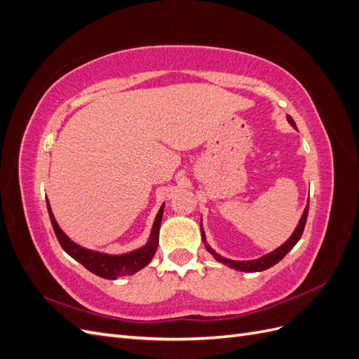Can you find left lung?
Segmentation results:
<instances>
[{"instance_id": "left-lung-1", "label": "left lung", "mask_w": 359, "mask_h": 359, "mask_svg": "<svg viewBox=\"0 0 359 359\" xmlns=\"http://www.w3.org/2000/svg\"><path fill=\"white\" fill-rule=\"evenodd\" d=\"M287 121H289V124H290L292 127L297 128L295 121H293L292 116H289V115H287ZM307 215H309V203H307V206H306V210H304V212H302V217H301V220H299L298 226L295 227V231H293V233L290 235L289 240H287L283 245H280L278 248H276L274 252H271V253H268V255H265V256H262V257L253 259V260H232V259H226V257L220 256L219 253H215L214 250H212L208 244H206L205 232H203V229H202V223H201L202 240H203V243H205V248L208 250V252L215 257V260H219V262H222V264H224V265H227V266H231V268H233V269H236V271H244V273H259V271H265V269H268V268H271V266H274L276 264H278L280 260L283 259L293 247H295V244L299 241V238H301V235H302V232H304V227H306Z\"/></svg>"}]
</instances>
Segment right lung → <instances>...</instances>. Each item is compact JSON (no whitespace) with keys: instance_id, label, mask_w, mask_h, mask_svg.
<instances>
[{"instance_id":"right-lung-1","label":"right lung","mask_w":359,"mask_h":359,"mask_svg":"<svg viewBox=\"0 0 359 359\" xmlns=\"http://www.w3.org/2000/svg\"><path fill=\"white\" fill-rule=\"evenodd\" d=\"M46 203H48V211H49L53 232H55L57 240L60 241L61 247L64 248V252L70 255L74 260H78L79 264H82L86 269L91 271V273L95 276H99L102 278H107V280H115L118 277L132 276V274L137 273L139 269L147 266L151 262V259H153L156 255V250L158 245V231H160V223H161L165 203L161 205V208L158 210V212L156 215V220L153 224V229H151L148 243L144 247L133 250V252H130V253H124V255H107V253L94 252V250H88L85 247H81L79 244L73 243L58 226L55 217H53V214H52L49 201H46Z\"/></svg>"}]
</instances>
